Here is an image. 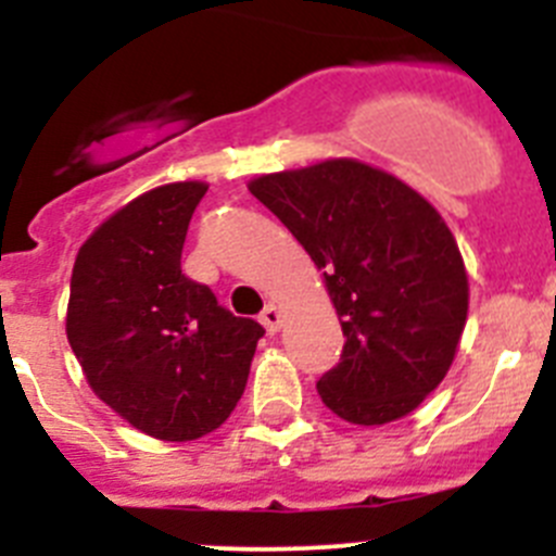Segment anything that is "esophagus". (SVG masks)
Listing matches in <instances>:
<instances>
[{"instance_id":"esophagus-1","label":"esophagus","mask_w":556,"mask_h":556,"mask_svg":"<svg viewBox=\"0 0 556 556\" xmlns=\"http://www.w3.org/2000/svg\"><path fill=\"white\" fill-rule=\"evenodd\" d=\"M258 320H262V326L267 328L269 333H275L278 328H281V308L275 306V303H267V306H264V312L258 314Z\"/></svg>"}]
</instances>
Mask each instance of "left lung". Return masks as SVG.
Here are the masks:
<instances>
[{"instance_id": "1", "label": "left lung", "mask_w": 556, "mask_h": 556, "mask_svg": "<svg viewBox=\"0 0 556 556\" xmlns=\"http://www.w3.org/2000/svg\"><path fill=\"white\" fill-rule=\"evenodd\" d=\"M306 248L342 323L339 365L317 381L348 424L409 415L440 387L468 320V275L448 225L404 180L353 159L250 180Z\"/></svg>"}]
</instances>
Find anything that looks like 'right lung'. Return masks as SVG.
I'll return each instance as SVG.
<instances>
[{
	"label": "right lung",
	"mask_w": 556,
	"mask_h": 556,
	"mask_svg": "<svg viewBox=\"0 0 556 556\" xmlns=\"http://www.w3.org/2000/svg\"><path fill=\"white\" fill-rule=\"evenodd\" d=\"M205 189L198 180L159 186L116 211L77 253L68 292L66 337L91 390L169 443L228 420L264 337L180 269Z\"/></svg>",
	"instance_id": "obj_1"
}]
</instances>
